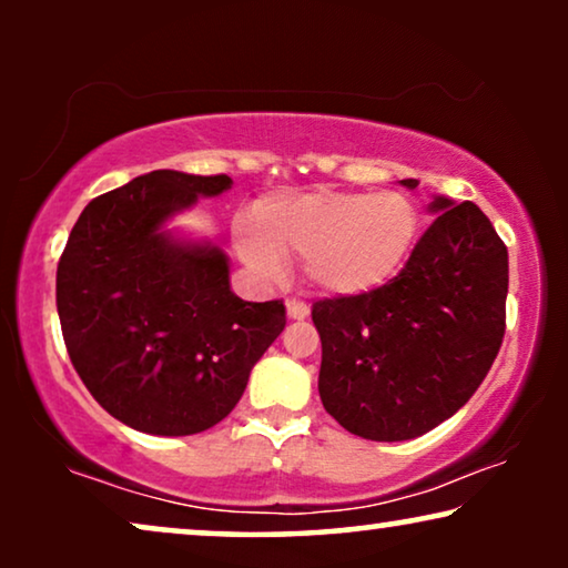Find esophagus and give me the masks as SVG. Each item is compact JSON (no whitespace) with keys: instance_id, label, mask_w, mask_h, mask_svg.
<instances>
[{"instance_id":"34e87169","label":"esophagus","mask_w":568,"mask_h":568,"mask_svg":"<svg viewBox=\"0 0 568 568\" xmlns=\"http://www.w3.org/2000/svg\"><path fill=\"white\" fill-rule=\"evenodd\" d=\"M286 315H290L292 321H305V317L310 315V307L300 300H290L286 302Z\"/></svg>"}]
</instances>
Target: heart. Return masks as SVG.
Listing matches in <instances>:
<instances>
[{
  "label": "heart",
  "instance_id": "b5f03b06",
  "mask_svg": "<svg viewBox=\"0 0 568 568\" xmlns=\"http://www.w3.org/2000/svg\"><path fill=\"white\" fill-rule=\"evenodd\" d=\"M422 214L403 193H276L235 222L232 243L261 278H282L284 255L305 261V276L325 297H364L390 284L414 253Z\"/></svg>",
  "mask_w": 568,
  "mask_h": 568
}]
</instances>
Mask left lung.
<instances>
[{"instance_id": "left-lung-1", "label": "left lung", "mask_w": 568, "mask_h": 568, "mask_svg": "<svg viewBox=\"0 0 568 568\" xmlns=\"http://www.w3.org/2000/svg\"><path fill=\"white\" fill-rule=\"evenodd\" d=\"M400 185L416 189L418 181ZM429 212L437 220L390 284L313 305L321 400L362 439L432 432L470 400L499 354L507 245L473 201L434 196Z\"/></svg>"}]
</instances>
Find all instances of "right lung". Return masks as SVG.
<instances>
[{
	"label": "right lung",
	"mask_w": 568,
	"mask_h": 568,
	"mask_svg": "<svg viewBox=\"0 0 568 568\" xmlns=\"http://www.w3.org/2000/svg\"><path fill=\"white\" fill-rule=\"evenodd\" d=\"M227 175L152 170L92 199L57 271L61 333L77 375L131 429L185 437L220 424L286 325L284 305L245 302L212 240L170 230Z\"/></svg>",
	"instance_id": "add662e5"
}]
</instances>
